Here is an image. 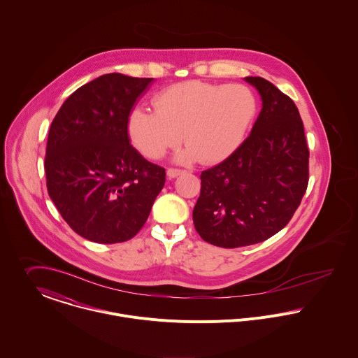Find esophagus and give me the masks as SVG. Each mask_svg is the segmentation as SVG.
I'll return each mask as SVG.
<instances>
[{
	"instance_id": "esophagus-1",
	"label": "esophagus",
	"mask_w": 358,
	"mask_h": 358,
	"mask_svg": "<svg viewBox=\"0 0 358 358\" xmlns=\"http://www.w3.org/2000/svg\"><path fill=\"white\" fill-rule=\"evenodd\" d=\"M184 173H187V170L173 169V167L167 169V176H169V178H174V177H177V176H180V174H184Z\"/></svg>"
}]
</instances>
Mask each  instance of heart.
<instances>
[{"mask_svg": "<svg viewBox=\"0 0 358 358\" xmlns=\"http://www.w3.org/2000/svg\"><path fill=\"white\" fill-rule=\"evenodd\" d=\"M157 110L136 106L127 118V133L136 148L158 159L176 147L184 131L188 145L178 159L214 163L232 155L257 115L254 92L238 83L188 80L155 97Z\"/></svg>", "mask_w": 358, "mask_h": 358, "instance_id": "obj_1", "label": "heart"}]
</instances>
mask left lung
<instances>
[{
  "label": "left lung",
  "mask_w": 358,
  "mask_h": 358,
  "mask_svg": "<svg viewBox=\"0 0 358 358\" xmlns=\"http://www.w3.org/2000/svg\"><path fill=\"white\" fill-rule=\"evenodd\" d=\"M262 99L250 136L220 164L201 171L194 208L204 241L236 248L281 231L309 182V148L295 103L261 77H247Z\"/></svg>",
  "instance_id": "8db88e82"
}]
</instances>
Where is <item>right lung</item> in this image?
<instances>
[{
	"mask_svg": "<svg viewBox=\"0 0 358 358\" xmlns=\"http://www.w3.org/2000/svg\"><path fill=\"white\" fill-rule=\"evenodd\" d=\"M152 80L101 76L77 89L52 120L48 194L70 228L90 241L134 238L164 185V169L143 158L127 133L129 114Z\"/></svg>",
	"mask_w": 358,
	"mask_h": 358,
	"instance_id": "right-lung-1",
	"label": "right lung"
}]
</instances>
